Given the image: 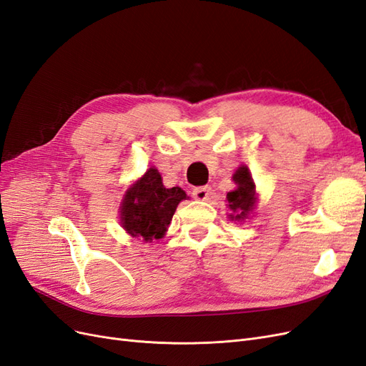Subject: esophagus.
I'll list each match as a JSON object with an SVG mask.
<instances>
[{
  "mask_svg": "<svg viewBox=\"0 0 366 366\" xmlns=\"http://www.w3.org/2000/svg\"><path fill=\"white\" fill-rule=\"evenodd\" d=\"M192 195H194L195 200H200V202L207 200L209 195H210V186L195 187V189H192Z\"/></svg>",
  "mask_w": 366,
  "mask_h": 366,
  "instance_id": "34e87169",
  "label": "esophagus"
}]
</instances>
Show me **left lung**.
Returning <instances> with one entry per match:
<instances>
[{
  "mask_svg": "<svg viewBox=\"0 0 366 366\" xmlns=\"http://www.w3.org/2000/svg\"><path fill=\"white\" fill-rule=\"evenodd\" d=\"M237 187L234 191L227 192V206L232 210L229 218L232 221H242L249 218L252 210L254 209V203H257V187H254L252 174L246 164H241L239 168L232 175Z\"/></svg>",
  "mask_w": 366,
  "mask_h": 366,
  "instance_id": "8db88e82",
  "label": "left lung"
}]
</instances>
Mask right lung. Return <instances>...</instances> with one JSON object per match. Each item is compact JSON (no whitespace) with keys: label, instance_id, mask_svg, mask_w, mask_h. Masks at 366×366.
<instances>
[{"label":"right lung","instance_id":"right-lung-1","mask_svg":"<svg viewBox=\"0 0 366 366\" xmlns=\"http://www.w3.org/2000/svg\"><path fill=\"white\" fill-rule=\"evenodd\" d=\"M186 200L182 187L163 186L162 175L156 168H149L143 177L131 184L120 204V223L131 237L143 241L163 238L172 219L177 206Z\"/></svg>","mask_w":366,"mask_h":366}]
</instances>
